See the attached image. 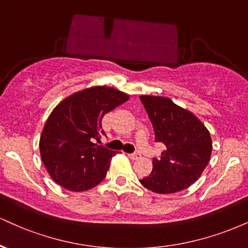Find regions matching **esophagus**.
<instances>
[{
	"instance_id": "obj_1",
	"label": "esophagus",
	"mask_w": 248,
	"mask_h": 248,
	"mask_svg": "<svg viewBox=\"0 0 248 248\" xmlns=\"http://www.w3.org/2000/svg\"><path fill=\"white\" fill-rule=\"evenodd\" d=\"M128 157L130 158V160H139V158L141 157V155L140 154H129V155H128Z\"/></svg>"
}]
</instances>
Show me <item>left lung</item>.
Segmentation results:
<instances>
[{"label": "left lung", "instance_id": "8db88e82", "mask_svg": "<svg viewBox=\"0 0 248 248\" xmlns=\"http://www.w3.org/2000/svg\"><path fill=\"white\" fill-rule=\"evenodd\" d=\"M141 102L155 132V141L166 150L153 160V171L140 183L156 193H173L186 189L201 177L212 152L207 128L190 110L164 96L141 95Z\"/></svg>", "mask_w": 248, "mask_h": 248}]
</instances>
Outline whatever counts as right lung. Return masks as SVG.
I'll return each instance as SVG.
<instances>
[{"label":"right lung","mask_w":248,"mask_h":248,"mask_svg":"<svg viewBox=\"0 0 248 248\" xmlns=\"http://www.w3.org/2000/svg\"><path fill=\"white\" fill-rule=\"evenodd\" d=\"M128 99L116 88L94 86L57 105L39 140L42 161L57 184L70 191H85L106 177L116 152L96 144L105 135L101 120Z\"/></svg>","instance_id":"obj_1"}]
</instances>
